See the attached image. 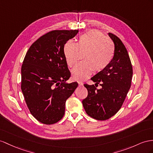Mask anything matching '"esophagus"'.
<instances>
[{"mask_svg":"<svg viewBox=\"0 0 153 153\" xmlns=\"http://www.w3.org/2000/svg\"><path fill=\"white\" fill-rule=\"evenodd\" d=\"M78 84H79V86H82L83 85V82H81V81H78Z\"/></svg>","mask_w":153,"mask_h":153,"instance_id":"34e87169","label":"esophagus"}]
</instances>
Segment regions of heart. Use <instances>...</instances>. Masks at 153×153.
I'll return each instance as SVG.
<instances>
[{
    "mask_svg": "<svg viewBox=\"0 0 153 153\" xmlns=\"http://www.w3.org/2000/svg\"><path fill=\"white\" fill-rule=\"evenodd\" d=\"M79 51L84 52L83 61L72 70L73 79L84 81L93 70L102 71L111 63L114 56V46L104 34L97 30H91L79 36L77 42L71 40L65 42L63 53L66 64L72 67L79 59Z\"/></svg>",
    "mask_w": 153,
    "mask_h": 153,
    "instance_id": "obj_1",
    "label": "heart"
}]
</instances>
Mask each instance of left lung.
Masks as SVG:
<instances>
[{
    "label": "left lung",
    "mask_w": 153,
    "mask_h": 153,
    "mask_svg": "<svg viewBox=\"0 0 153 153\" xmlns=\"http://www.w3.org/2000/svg\"><path fill=\"white\" fill-rule=\"evenodd\" d=\"M114 44V56L111 63L91 79L95 85L85 84L88 96L82 101L87 114L97 120H106L116 114L122 106L131 88L132 66L127 50L120 39L108 33Z\"/></svg>",
    "instance_id": "8db88e82"
}]
</instances>
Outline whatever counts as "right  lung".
Returning <instances> with one entry per match:
<instances>
[{"label": "right lung", "instance_id": "obj_1", "mask_svg": "<svg viewBox=\"0 0 153 153\" xmlns=\"http://www.w3.org/2000/svg\"><path fill=\"white\" fill-rule=\"evenodd\" d=\"M78 30H53L39 38L30 47L21 68V90L32 116L51 125L64 116L65 102L77 88L68 83L70 72L63 46Z\"/></svg>", "mask_w": 153, "mask_h": 153}]
</instances>
